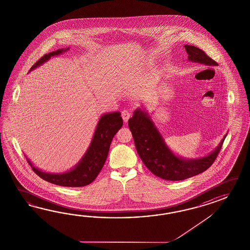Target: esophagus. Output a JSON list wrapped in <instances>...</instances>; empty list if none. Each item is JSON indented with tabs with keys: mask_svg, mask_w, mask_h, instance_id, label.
<instances>
[{
	"mask_svg": "<svg viewBox=\"0 0 250 250\" xmlns=\"http://www.w3.org/2000/svg\"><path fill=\"white\" fill-rule=\"evenodd\" d=\"M122 117L123 120L125 121V122H128V120H129V118L131 117V112L129 111V110H123L122 111Z\"/></svg>",
	"mask_w": 250,
	"mask_h": 250,
	"instance_id": "esophagus-1",
	"label": "esophagus"
}]
</instances>
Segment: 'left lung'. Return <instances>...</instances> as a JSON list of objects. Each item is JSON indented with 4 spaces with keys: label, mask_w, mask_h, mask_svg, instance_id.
<instances>
[{
    "label": "left lung",
    "mask_w": 250,
    "mask_h": 250,
    "mask_svg": "<svg viewBox=\"0 0 250 250\" xmlns=\"http://www.w3.org/2000/svg\"><path fill=\"white\" fill-rule=\"evenodd\" d=\"M191 62L206 66H217L218 63L211 60L201 49L184 45ZM128 125L134 137V145L141 160L155 176L167 181H183L200 174L209 168L217 158L227 134L215 150L201 158H183L176 155L166 145L164 137L152 122L146 110L137 108L134 112Z\"/></svg>",
    "instance_id": "8db88e82"
}]
</instances>
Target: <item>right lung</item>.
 I'll return each instance as SVG.
<instances>
[{"instance_id":"right-lung-1","label":"right lung","mask_w":250,"mask_h":250,"mask_svg":"<svg viewBox=\"0 0 250 250\" xmlns=\"http://www.w3.org/2000/svg\"><path fill=\"white\" fill-rule=\"evenodd\" d=\"M68 49L69 48L58 49L43 56L41 60L37 61L31 67L30 71L43 65L51 57L59 56L66 52ZM122 125L123 119L120 112L104 114L98 121L91 144L85 154L71 170L65 172H45L32 165L31 160L27 157L26 159L37 175L46 182L64 187H83L91 183L103 168L104 164L107 158L113 137L118 132V130L122 127Z\"/></svg>"}]
</instances>
